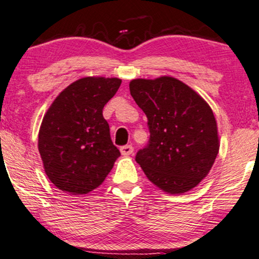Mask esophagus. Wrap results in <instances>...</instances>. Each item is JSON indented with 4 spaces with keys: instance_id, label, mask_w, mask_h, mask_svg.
I'll return each instance as SVG.
<instances>
[{
    "instance_id": "esophagus-1",
    "label": "esophagus",
    "mask_w": 259,
    "mask_h": 259,
    "mask_svg": "<svg viewBox=\"0 0 259 259\" xmlns=\"http://www.w3.org/2000/svg\"><path fill=\"white\" fill-rule=\"evenodd\" d=\"M120 151L123 156H128V155L133 153V147L132 145H124V147L120 148Z\"/></svg>"
}]
</instances>
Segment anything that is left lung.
<instances>
[{
  "label": "left lung",
  "instance_id": "8db88e82",
  "mask_svg": "<svg viewBox=\"0 0 259 259\" xmlns=\"http://www.w3.org/2000/svg\"><path fill=\"white\" fill-rule=\"evenodd\" d=\"M131 96L148 117L150 141L136 161L147 178L172 195L194 189L211 171L218 150L217 121L208 103L172 76L135 78Z\"/></svg>",
  "mask_w": 259,
  "mask_h": 259
}]
</instances>
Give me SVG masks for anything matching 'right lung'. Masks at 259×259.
Wrapping results in <instances>:
<instances>
[{
    "label": "right lung",
    "mask_w": 259,
    "mask_h": 259,
    "mask_svg": "<svg viewBox=\"0 0 259 259\" xmlns=\"http://www.w3.org/2000/svg\"><path fill=\"white\" fill-rule=\"evenodd\" d=\"M121 78L87 76L57 96L38 131V151L47 177L58 189L84 195L98 188L120 156L103 108Z\"/></svg>",
    "instance_id": "obj_1"
}]
</instances>
